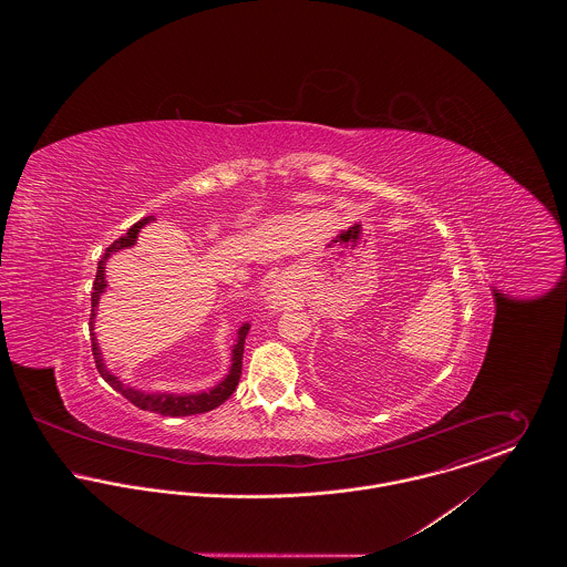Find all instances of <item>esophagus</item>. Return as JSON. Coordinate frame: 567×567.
Wrapping results in <instances>:
<instances>
[{
    "instance_id": "34e87169",
    "label": "esophagus",
    "mask_w": 567,
    "mask_h": 567,
    "mask_svg": "<svg viewBox=\"0 0 567 567\" xmlns=\"http://www.w3.org/2000/svg\"><path fill=\"white\" fill-rule=\"evenodd\" d=\"M272 303H275V306H281V303H284V297H281V292H279V290H275V295H272Z\"/></svg>"
}]
</instances>
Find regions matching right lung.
<instances>
[{
    "instance_id": "right-lung-1",
    "label": "right lung",
    "mask_w": 567,
    "mask_h": 567,
    "mask_svg": "<svg viewBox=\"0 0 567 567\" xmlns=\"http://www.w3.org/2000/svg\"><path fill=\"white\" fill-rule=\"evenodd\" d=\"M151 220H155L153 216H146L142 218L140 223H135L122 238H117L115 243L111 244L106 248V252L102 255V259L97 261V272H95V281H93V290H91V351H93V360H95V369L97 373L104 378L106 384H111L124 400H128L131 404L137 405L140 410H148V412H157L163 416H189V414H200V412H209L214 408H218L220 404H225L238 382H240V375H243V355H244V338L248 333V323L240 327L238 331V342L234 344V355H231V371L229 375L212 391L207 393H196V395H169V393H153V395H146L142 391H135V389H128L124 386L115 375H111L102 362V355H100V349H97V342H95V336H93V317H95V308H97V299L100 295L104 292L106 288V279H104V261L109 259L111 252L120 250V248H126V246H133L137 240V234L144 225H148Z\"/></svg>"
}]
</instances>
